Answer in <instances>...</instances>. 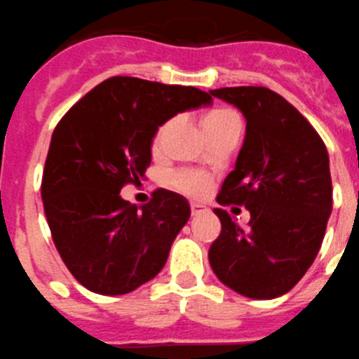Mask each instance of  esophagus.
<instances>
[{"mask_svg": "<svg viewBox=\"0 0 359 359\" xmlns=\"http://www.w3.org/2000/svg\"><path fill=\"white\" fill-rule=\"evenodd\" d=\"M205 211H208V208H205V205H202V203H191V215L193 216H198Z\"/></svg>", "mask_w": 359, "mask_h": 359, "instance_id": "obj_1", "label": "esophagus"}]
</instances>
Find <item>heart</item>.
<instances>
[{
	"mask_svg": "<svg viewBox=\"0 0 359 359\" xmlns=\"http://www.w3.org/2000/svg\"><path fill=\"white\" fill-rule=\"evenodd\" d=\"M238 119L240 118L236 116V112L229 111V109H212V111H209L208 114L202 118V128L205 130V128L218 127V125L229 123V121H238ZM168 127H170V123H164L157 128L156 135H154V143H151L154 150L159 148L161 141H163V135L166 134ZM172 182L173 186H175V189H179L184 195L193 196V198H200V196L205 195V193L209 191V186H211L209 175H205V173L202 172H191V170L179 172L177 175H173Z\"/></svg>",
	"mask_w": 359,
	"mask_h": 359,
	"instance_id": "heart-1",
	"label": "heart"
}]
</instances>
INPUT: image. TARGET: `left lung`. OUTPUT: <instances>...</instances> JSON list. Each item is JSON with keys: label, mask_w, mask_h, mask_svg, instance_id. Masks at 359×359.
I'll return each instance as SVG.
<instances>
[{"label": "left lung", "mask_w": 359, "mask_h": 359, "mask_svg": "<svg viewBox=\"0 0 359 359\" xmlns=\"http://www.w3.org/2000/svg\"><path fill=\"white\" fill-rule=\"evenodd\" d=\"M212 96L247 119L236 168L219 189V205H245L247 229L215 209L222 232L209 263L225 286L250 299L288 293L315 261L332 209L324 141L288 100L268 87H222Z\"/></svg>", "instance_id": "1"}]
</instances>
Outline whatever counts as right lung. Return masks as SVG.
Returning <instances> with one entry per match:
<instances>
[{
	"label": "right lung",
	"mask_w": 359,
	"mask_h": 359,
	"mask_svg": "<svg viewBox=\"0 0 359 359\" xmlns=\"http://www.w3.org/2000/svg\"><path fill=\"white\" fill-rule=\"evenodd\" d=\"M211 102L196 87L112 76L55 127L41 184L44 215L64 264L87 290L123 295L163 270L189 203L156 189L137 211L119 191L144 177L161 125Z\"/></svg>",
	"instance_id": "right-lung-1"
}]
</instances>
